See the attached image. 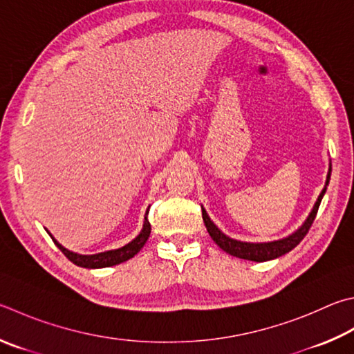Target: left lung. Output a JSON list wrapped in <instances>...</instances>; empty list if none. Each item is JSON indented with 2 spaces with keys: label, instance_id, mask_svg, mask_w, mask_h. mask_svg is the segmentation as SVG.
<instances>
[{
  "label": "left lung",
  "instance_id": "8db88e82",
  "mask_svg": "<svg viewBox=\"0 0 354 354\" xmlns=\"http://www.w3.org/2000/svg\"><path fill=\"white\" fill-rule=\"evenodd\" d=\"M330 176H331V165L328 169V175H326L325 187L322 192H320V195L317 198L316 204H314L313 210L310 212V215L306 216L304 224H301V226L295 230V232L285 236V239L268 241V243H246V241L234 240V239H230V236L224 235L221 230L215 226L214 221L210 220L207 212L204 210V207H201L203 209V220H204L205 227H207V232L212 236V240H214L218 246L224 250V252H227L234 257H239V259L250 260V261H268V260L279 259V257L285 255L286 252H289V250H292L301 240L305 239V235L308 234V230H310L314 218H316V215H317L320 201H322V198L326 192V185H328V183H330Z\"/></svg>",
  "mask_w": 354,
  "mask_h": 354
}]
</instances>
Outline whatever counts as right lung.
Masks as SVG:
<instances>
[{"label": "right lung", "instance_id": "1", "mask_svg": "<svg viewBox=\"0 0 354 354\" xmlns=\"http://www.w3.org/2000/svg\"><path fill=\"white\" fill-rule=\"evenodd\" d=\"M151 232V226L149 221V210H147L145 218H144V226L142 230H140L139 235L136 239L131 240L125 246H122L119 249H113V250H105V252H99V254H93V255H82V254H75L73 250H68L66 248H63L62 244L57 241L53 235L50 239L55 243V246L59 248L63 254L66 255V259L71 260L77 266L82 268H88V269H97V268H108V266H114L119 265V263H124L127 260L133 259L140 249L144 248V244L149 240Z\"/></svg>", "mask_w": 354, "mask_h": 354}]
</instances>
